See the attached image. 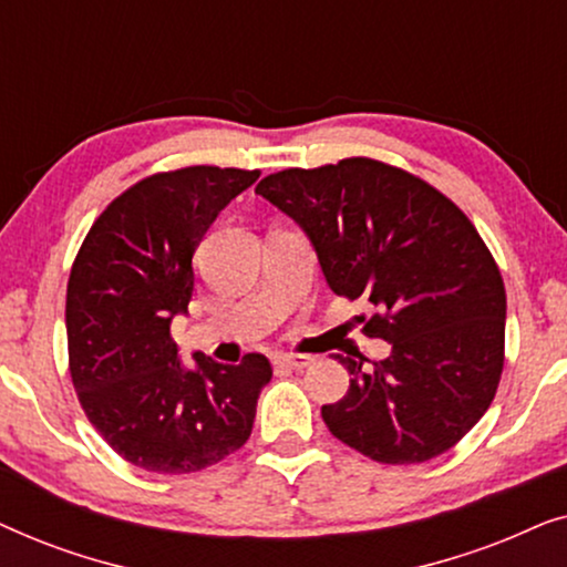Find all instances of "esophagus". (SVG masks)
Here are the masks:
<instances>
[{
    "instance_id": "esophagus-1",
    "label": "esophagus",
    "mask_w": 567,
    "mask_h": 567,
    "mask_svg": "<svg viewBox=\"0 0 567 567\" xmlns=\"http://www.w3.org/2000/svg\"><path fill=\"white\" fill-rule=\"evenodd\" d=\"M312 361H315L312 355H307V353H278V355H274V363H276V367L297 369V371L307 369L309 363H312Z\"/></svg>"
}]
</instances>
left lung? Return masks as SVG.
Masks as SVG:
<instances>
[{"mask_svg": "<svg viewBox=\"0 0 567 567\" xmlns=\"http://www.w3.org/2000/svg\"><path fill=\"white\" fill-rule=\"evenodd\" d=\"M255 193L315 245L338 297L377 307L363 332L392 346L322 405L330 433L382 464L444 454L491 408L503 371L506 289L491 250L454 200L405 169L348 157L262 177Z\"/></svg>", "mask_w": 567, "mask_h": 567, "instance_id": "1", "label": "left lung"}]
</instances>
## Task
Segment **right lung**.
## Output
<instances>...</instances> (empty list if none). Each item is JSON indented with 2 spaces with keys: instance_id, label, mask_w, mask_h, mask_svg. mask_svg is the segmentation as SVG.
Here are the masks:
<instances>
[{
  "instance_id": "right-lung-1",
  "label": "right lung",
  "mask_w": 567,
  "mask_h": 567,
  "mask_svg": "<svg viewBox=\"0 0 567 567\" xmlns=\"http://www.w3.org/2000/svg\"><path fill=\"white\" fill-rule=\"evenodd\" d=\"M260 169L196 165L144 177L111 200L76 252L66 284L69 374L107 446L157 475L212 467L250 439L274 369L193 353L169 336L193 297V252Z\"/></svg>"
}]
</instances>
